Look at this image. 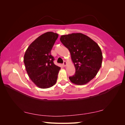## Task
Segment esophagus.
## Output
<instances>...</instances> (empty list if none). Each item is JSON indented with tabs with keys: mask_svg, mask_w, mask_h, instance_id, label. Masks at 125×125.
<instances>
[{
	"mask_svg": "<svg viewBox=\"0 0 125 125\" xmlns=\"http://www.w3.org/2000/svg\"><path fill=\"white\" fill-rule=\"evenodd\" d=\"M67 62H65V61H64V62H63V65L64 67H65L67 65Z\"/></svg>",
	"mask_w": 125,
	"mask_h": 125,
	"instance_id": "obj_1",
	"label": "esophagus"
}]
</instances>
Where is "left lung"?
I'll return each mask as SVG.
<instances>
[{"mask_svg":"<svg viewBox=\"0 0 125 125\" xmlns=\"http://www.w3.org/2000/svg\"><path fill=\"white\" fill-rule=\"evenodd\" d=\"M60 40L71 53L75 68V74L69 77L76 85H84L95 77L102 64L100 47L89 37L82 33L62 35Z\"/></svg>","mask_w":125,"mask_h":125,"instance_id":"obj_1","label":"left lung"}]
</instances>
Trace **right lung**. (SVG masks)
Instances as JSON below:
<instances>
[{
  "label": "right lung",
  "instance_id": "1",
  "mask_svg": "<svg viewBox=\"0 0 125 125\" xmlns=\"http://www.w3.org/2000/svg\"><path fill=\"white\" fill-rule=\"evenodd\" d=\"M58 35L47 32L40 36L27 48L24 62L29 78L40 88L54 85L61 68L55 65L51 51Z\"/></svg>",
  "mask_w": 125,
  "mask_h": 125
}]
</instances>
